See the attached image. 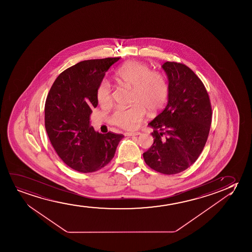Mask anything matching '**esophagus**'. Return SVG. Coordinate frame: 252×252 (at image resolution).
<instances>
[{
	"label": "esophagus",
	"mask_w": 252,
	"mask_h": 252,
	"mask_svg": "<svg viewBox=\"0 0 252 252\" xmlns=\"http://www.w3.org/2000/svg\"><path fill=\"white\" fill-rule=\"evenodd\" d=\"M138 135H140V132H126V136H138Z\"/></svg>",
	"instance_id": "1"
}]
</instances>
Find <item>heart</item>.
<instances>
[{"instance_id":"1","label":"heart","mask_w":252,"mask_h":252,"mask_svg":"<svg viewBox=\"0 0 252 252\" xmlns=\"http://www.w3.org/2000/svg\"><path fill=\"white\" fill-rule=\"evenodd\" d=\"M114 79L120 85L131 89V107L117 108L111 115V122L126 130H135L139 126L146 110L155 114L167 101L169 84L162 73L151 70L146 63L129 61L115 72ZM97 100L100 106L112 102V94L108 83L103 82L98 87Z\"/></svg>"}]
</instances>
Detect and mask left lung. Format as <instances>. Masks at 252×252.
<instances>
[{
	"instance_id": "obj_1",
	"label": "left lung",
	"mask_w": 252,
	"mask_h": 252,
	"mask_svg": "<svg viewBox=\"0 0 252 252\" xmlns=\"http://www.w3.org/2000/svg\"><path fill=\"white\" fill-rule=\"evenodd\" d=\"M169 80L168 103L149 123L154 142L143 154L158 172L174 175L196 161L210 131L212 107L207 90L188 66L176 62L162 65Z\"/></svg>"
}]
</instances>
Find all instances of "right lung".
Wrapping results in <instances>:
<instances>
[{"label":"right lung","instance_id":"obj_1","mask_svg":"<svg viewBox=\"0 0 252 252\" xmlns=\"http://www.w3.org/2000/svg\"><path fill=\"white\" fill-rule=\"evenodd\" d=\"M120 58L84 60L69 67L52 84L45 100V126L59 158L83 173L103 168L113 159L123 135L99 133L90 126L97 90Z\"/></svg>","mask_w":252,"mask_h":252}]
</instances>
